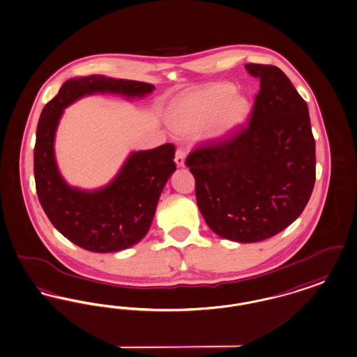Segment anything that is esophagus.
<instances>
[{"label": "esophagus", "instance_id": "esophagus-1", "mask_svg": "<svg viewBox=\"0 0 357 357\" xmlns=\"http://www.w3.org/2000/svg\"><path fill=\"white\" fill-rule=\"evenodd\" d=\"M185 150L183 147H178L175 151V163L178 167L185 166Z\"/></svg>", "mask_w": 357, "mask_h": 357}]
</instances>
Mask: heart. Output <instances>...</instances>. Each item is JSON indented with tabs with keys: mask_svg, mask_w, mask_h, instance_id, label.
Returning <instances> with one entry per match:
<instances>
[{
	"mask_svg": "<svg viewBox=\"0 0 357 357\" xmlns=\"http://www.w3.org/2000/svg\"><path fill=\"white\" fill-rule=\"evenodd\" d=\"M234 93V85L218 84L181 100L172 112V128L178 134L192 135L211 123L214 135L229 132L250 110L248 100Z\"/></svg>",
	"mask_w": 357,
	"mask_h": 357,
	"instance_id": "b5f03b06",
	"label": "heart"
}]
</instances>
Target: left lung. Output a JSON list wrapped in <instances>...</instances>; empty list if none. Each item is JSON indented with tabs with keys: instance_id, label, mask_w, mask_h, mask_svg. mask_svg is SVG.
Masks as SVG:
<instances>
[{
	"instance_id": "1",
	"label": "left lung",
	"mask_w": 357,
	"mask_h": 357,
	"mask_svg": "<svg viewBox=\"0 0 357 357\" xmlns=\"http://www.w3.org/2000/svg\"><path fill=\"white\" fill-rule=\"evenodd\" d=\"M260 81L245 126L192 150L185 166L208 227L234 242L268 239L295 222L311 198L316 153L305 100L279 68L247 63Z\"/></svg>"
}]
</instances>
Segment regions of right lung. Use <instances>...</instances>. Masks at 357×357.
<instances>
[{
    "instance_id": "obj_1",
    "label": "right lung",
    "mask_w": 357,
    "mask_h": 357,
    "mask_svg": "<svg viewBox=\"0 0 357 357\" xmlns=\"http://www.w3.org/2000/svg\"><path fill=\"white\" fill-rule=\"evenodd\" d=\"M153 90L146 82L90 75L66 81L43 107L34 146L37 195L52 225L87 251L116 252L142 241L159 195L175 172V146L166 143L132 153L110 185L87 192L69 187L58 172L53 147L58 121L68 105L85 94L110 91L143 97Z\"/></svg>"
}]
</instances>
